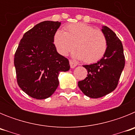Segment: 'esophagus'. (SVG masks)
Segmentation results:
<instances>
[{
    "instance_id": "1",
    "label": "esophagus",
    "mask_w": 135,
    "mask_h": 135,
    "mask_svg": "<svg viewBox=\"0 0 135 135\" xmlns=\"http://www.w3.org/2000/svg\"><path fill=\"white\" fill-rule=\"evenodd\" d=\"M70 68H74L77 65V64H76V63H74V61H72L70 60Z\"/></svg>"
}]
</instances>
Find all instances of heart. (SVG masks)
Here are the masks:
<instances>
[{"label": "heart", "instance_id": "1", "mask_svg": "<svg viewBox=\"0 0 135 135\" xmlns=\"http://www.w3.org/2000/svg\"><path fill=\"white\" fill-rule=\"evenodd\" d=\"M53 41L58 53L64 56L72 51L75 45L77 50L74 52V57L84 59L87 64L99 61L108 46L103 32L83 23L68 25L64 32L58 30L54 34Z\"/></svg>", "mask_w": 135, "mask_h": 135}]
</instances>
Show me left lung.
I'll return each instance as SVG.
<instances>
[{"label": "left lung", "mask_w": 135, "mask_h": 135, "mask_svg": "<svg viewBox=\"0 0 135 135\" xmlns=\"http://www.w3.org/2000/svg\"><path fill=\"white\" fill-rule=\"evenodd\" d=\"M101 31L108 43L105 53L96 64L83 65L88 74L85 79L78 83L86 96L94 99L105 96L115 90L125 65L122 42L107 26H102Z\"/></svg>", "instance_id": "1"}]
</instances>
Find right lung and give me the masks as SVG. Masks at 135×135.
<instances>
[{
    "instance_id": "1",
    "label": "right lung",
    "mask_w": 135,
    "mask_h": 135,
    "mask_svg": "<svg viewBox=\"0 0 135 135\" xmlns=\"http://www.w3.org/2000/svg\"><path fill=\"white\" fill-rule=\"evenodd\" d=\"M59 21H45L26 32L14 57L17 80L31 97L45 99L59 86L58 76L70 68L68 59L61 55L53 44Z\"/></svg>"
}]
</instances>
